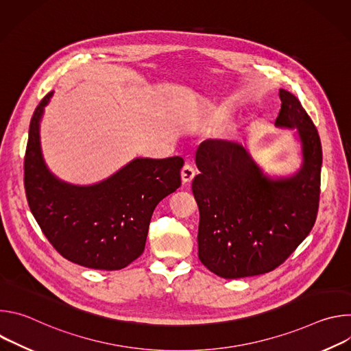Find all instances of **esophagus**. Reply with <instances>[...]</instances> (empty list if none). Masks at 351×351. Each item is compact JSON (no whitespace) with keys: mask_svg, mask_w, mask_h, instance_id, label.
<instances>
[{"mask_svg":"<svg viewBox=\"0 0 351 351\" xmlns=\"http://www.w3.org/2000/svg\"><path fill=\"white\" fill-rule=\"evenodd\" d=\"M180 175H182V182H183V183H190V182L193 180L194 175H195V171H194V168H193L191 165L186 164V165L182 168Z\"/></svg>","mask_w":351,"mask_h":351,"instance_id":"34e87169","label":"esophagus"}]
</instances>
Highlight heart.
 Returning <instances> with one entry per match:
<instances>
[{
  "instance_id": "obj_1",
  "label": "heart",
  "mask_w": 351,
  "mask_h": 351,
  "mask_svg": "<svg viewBox=\"0 0 351 351\" xmlns=\"http://www.w3.org/2000/svg\"><path fill=\"white\" fill-rule=\"evenodd\" d=\"M223 119H225V114H223L222 111H214V112H211V114L207 117V122H208V123H214V125L221 123Z\"/></svg>"
}]
</instances>
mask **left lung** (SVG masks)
<instances>
[{"mask_svg": "<svg viewBox=\"0 0 351 351\" xmlns=\"http://www.w3.org/2000/svg\"><path fill=\"white\" fill-rule=\"evenodd\" d=\"M278 126L297 128L303 167L290 179L272 180L236 141L198 145L191 183L199 211L198 258L225 279L254 276L283 264L311 232L319 207L322 147L302 103L279 90Z\"/></svg>", "mask_w": 351, "mask_h": 351, "instance_id": "left-lung-1", "label": "left lung"}]
</instances>
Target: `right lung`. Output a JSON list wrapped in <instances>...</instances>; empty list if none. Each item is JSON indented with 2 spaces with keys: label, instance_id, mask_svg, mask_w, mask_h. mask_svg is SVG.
Masks as SVG:
<instances>
[{
  "label": "right lung",
  "instance_id": "add662e5",
  "mask_svg": "<svg viewBox=\"0 0 351 351\" xmlns=\"http://www.w3.org/2000/svg\"><path fill=\"white\" fill-rule=\"evenodd\" d=\"M51 95L41 99L29 128L23 183L30 211L68 261L91 269H122L144 252L157 204L182 184L183 160L137 158L94 186L62 183L48 172L40 152L38 123Z\"/></svg>",
  "mask_w": 351,
  "mask_h": 351
}]
</instances>
